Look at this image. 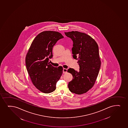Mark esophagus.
<instances>
[{"instance_id": "obj_1", "label": "esophagus", "mask_w": 128, "mask_h": 128, "mask_svg": "<svg viewBox=\"0 0 128 128\" xmlns=\"http://www.w3.org/2000/svg\"><path fill=\"white\" fill-rule=\"evenodd\" d=\"M67 72V69H66V68H63V73H64V74L66 73Z\"/></svg>"}]
</instances>
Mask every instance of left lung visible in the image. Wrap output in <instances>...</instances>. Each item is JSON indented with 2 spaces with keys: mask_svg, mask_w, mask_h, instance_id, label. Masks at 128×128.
Instances as JSON below:
<instances>
[{
  "mask_svg": "<svg viewBox=\"0 0 128 128\" xmlns=\"http://www.w3.org/2000/svg\"><path fill=\"white\" fill-rule=\"evenodd\" d=\"M65 33L73 42V57L80 66L78 72L72 68L67 70L73 76L68 87L72 93L81 95L93 87L98 77L101 64L98 44L86 33L76 31Z\"/></svg>",
  "mask_w": 128,
  "mask_h": 128,
  "instance_id": "1",
  "label": "left lung"
}]
</instances>
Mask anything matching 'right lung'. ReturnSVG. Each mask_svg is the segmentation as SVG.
Here are the masks:
<instances>
[{
  "instance_id": "add662e5",
  "label": "right lung",
  "mask_w": 128,
  "mask_h": 128,
  "mask_svg": "<svg viewBox=\"0 0 128 128\" xmlns=\"http://www.w3.org/2000/svg\"><path fill=\"white\" fill-rule=\"evenodd\" d=\"M63 38L59 32H42L33 40L26 55V67L32 83L43 93L54 91L56 83L62 74V66L55 67L48 62L53 57V47Z\"/></svg>"
}]
</instances>
